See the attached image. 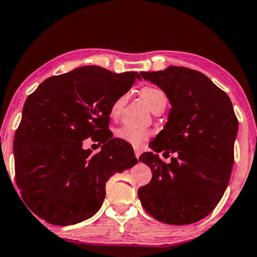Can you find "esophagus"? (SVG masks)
Wrapping results in <instances>:
<instances>
[{
	"label": "esophagus",
	"instance_id": "1",
	"mask_svg": "<svg viewBox=\"0 0 257 257\" xmlns=\"http://www.w3.org/2000/svg\"><path fill=\"white\" fill-rule=\"evenodd\" d=\"M134 152H135V157L138 159L140 158V156H141V153H142V151L140 150V149H137V148H135V150H134Z\"/></svg>",
	"mask_w": 257,
	"mask_h": 257
}]
</instances>
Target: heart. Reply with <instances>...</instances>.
<instances>
[{"instance_id":"1","label":"heart","mask_w":257,"mask_h":257,"mask_svg":"<svg viewBox=\"0 0 257 257\" xmlns=\"http://www.w3.org/2000/svg\"><path fill=\"white\" fill-rule=\"evenodd\" d=\"M141 96L149 105V107L152 109L153 112L158 111L159 108H165L167 103H168V97H167L166 92L160 88L157 87H144L141 89ZM128 95L127 93H122L119 97H116L113 100L111 105V115L117 116L122 111V107L127 100ZM151 136V133L146 129H140L134 128L130 125H123L119 129L115 130V137L127 142L130 145L135 146V148H140L143 145L145 141H148Z\"/></svg>"}]
</instances>
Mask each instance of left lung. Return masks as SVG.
Wrapping results in <instances>:
<instances>
[{
  "label": "left lung",
  "instance_id": "1",
  "mask_svg": "<svg viewBox=\"0 0 257 257\" xmlns=\"http://www.w3.org/2000/svg\"><path fill=\"white\" fill-rule=\"evenodd\" d=\"M172 104L164 130L150 143L154 152L177 153L170 164L156 153L138 160L152 180L138 189L142 206L158 221L186 225L215 209L229 184L238 119L229 96L201 72L182 66L141 72Z\"/></svg>",
  "mask_w": 257,
  "mask_h": 257
}]
</instances>
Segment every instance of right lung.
Masks as SVG:
<instances>
[{
    "instance_id": "right-lung-1",
    "label": "right lung",
    "mask_w": 257,
    "mask_h": 257,
    "mask_svg": "<svg viewBox=\"0 0 257 257\" xmlns=\"http://www.w3.org/2000/svg\"><path fill=\"white\" fill-rule=\"evenodd\" d=\"M136 77L137 72L83 66L48 77L27 97L15 134V177L40 218L71 225L91 217L108 178L137 164L132 145L108 129L113 100ZM89 137L103 144L99 154L82 149Z\"/></svg>"
}]
</instances>
